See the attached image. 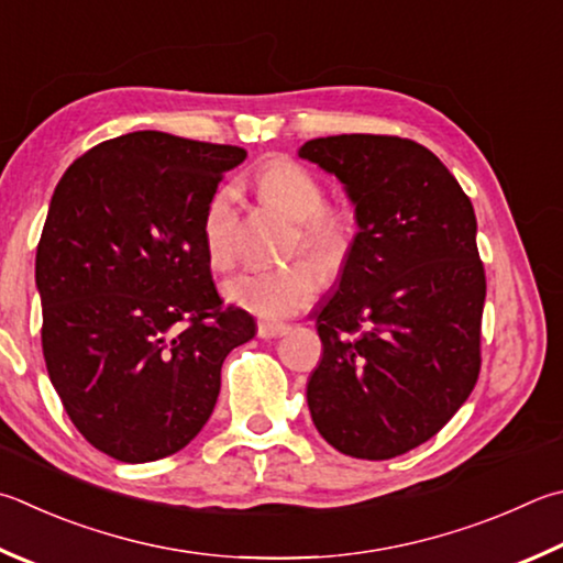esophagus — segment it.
<instances>
[{
	"label": "esophagus",
	"instance_id": "34e87169",
	"mask_svg": "<svg viewBox=\"0 0 563 563\" xmlns=\"http://www.w3.org/2000/svg\"><path fill=\"white\" fill-rule=\"evenodd\" d=\"M285 332H288V324L285 322H271V320L258 322V336H263V340H273V336H280Z\"/></svg>",
	"mask_w": 563,
	"mask_h": 563
}]
</instances>
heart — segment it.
Listing matches in <instances>:
<instances>
[{
    "instance_id": "1",
    "label": "heart",
    "mask_w": 563,
    "mask_h": 563,
    "mask_svg": "<svg viewBox=\"0 0 563 563\" xmlns=\"http://www.w3.org/2000/svg\"><path fill=\"white\" fill-rule=\"evenodd\" d=\"M258 187L275 207L298 221L292 251L308 261H290L268 268H251L223 285L227 300L263 320H283L298 314L320 290V275H336L354 246V219L342 207L327 203L324 184L295 159H271L258 169ZM233 203L236 189L213 191L201 217V243L209 263L217 271H229L236 261L233 251Z\"/></svg>"
}]
</instances>
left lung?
Listing matches in <instances>:
<instances>
[{"instance_id": "left-lung-1", "label": "left lung", "mask_w": 563, "mask_h": 563, "mask_svg": "<svg viewBox=\"0 0 563 563\" xmlns=\"http://www.w3.org/2000/svg\"><path fill=\"white\" fill-rule=\"evenodd\" d=\"M300 157L344 184L360 223L340 288L314 312L312 423L344 455H404L477 384L487 283L473 203L431 150L406 137H317Z\"/></svg>"}]
</instances>
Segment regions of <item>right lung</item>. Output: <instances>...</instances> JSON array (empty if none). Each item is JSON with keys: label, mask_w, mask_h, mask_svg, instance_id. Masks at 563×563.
<instances>
[{"label": "right lung", "mask_w": 563, "mask_h": 563, "mask_svg": "<svg viewBox=\"0 0 563 563\" xmlns=\"http://www.w3.org/2000/svg\"><path fill=\"white\" fill-rule=\"evenodd\" d=\"M233 145L140 130L60 177L36 249L48 379L86 441L122 463L181 451L255 320L223 305L201 243Z\"/></svg>", "instance_id": "1"}]
</instances>
